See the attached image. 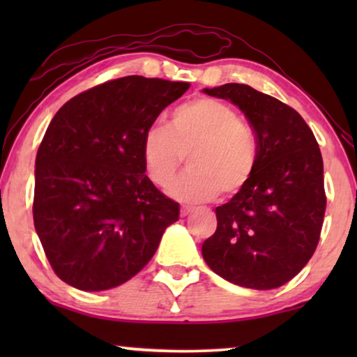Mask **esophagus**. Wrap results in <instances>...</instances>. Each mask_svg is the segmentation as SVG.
Masks as SVG:
<instances>
[{"mask_svg": "<svg viewBox=\"0 0 357 357\" xmlns=\"http://www.w3.org/2000/svg\"><path fill=\"white\" fill-rule=\"evenodd\" d=\"M192 206H182V211H180V213H182V216H188V214L190 213H192Z\"/></svg>", "mask_w": 357, "mask_h": 357, "instance_id": "obj_1", "label": "esophagus"}]
</instances>
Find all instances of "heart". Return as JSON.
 <instances>
[{"label": "heart", "mask_w": 357, "mask_h": 357, "mask_svg": "<svg viewBox=\"0 0 357 357\" xmlns=\"http://www.w3.org/2000/svg\"><path fill=\"white\" fill-rule=\"evenodd\" d=\"M185 154L190 169L170 195L185 203L204 202L219 190L234 195L245 187L257 165V141L236 110L203 97L177 107L167 128L154 125L143 136L144 172L160 188L172 183Z\"/></svg>", "instance_id": "b5f03b06"}]
</instances>
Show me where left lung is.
Returning <instances> with one entry per match:
<instances>
[{
    "label": "left lung",
    "mask_w": 357,
    "mask_h": 357,
    "mask_svg": "<svg viewBox=\"0 0 357 357\" xmlns=\"http://www.w3.org/2000/svg\"><path fill=\"white\" fill-rule=\"evenodd\" d=\"M204 94L241 109L257 138L248 183L216 208L218 229L203 242L206 265L248 289H275L314 255L324 224V160L314 133L289 105L247 84Z\"/></svg>",
    "instance_id": "left-lung-1"
}]
</instances>
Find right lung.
I'll return each instance as SVG.
<instances>
[{
	"label": "right lung",
	"instance_id": "1",
	"mask_svg": "<svg viewBox=\"0 0 357 357\" xmlns=\"http://www.w3.org/2000/svg\"><path fill=\"white\" fill-rule=\"evenodd\" d=\"M188 82L126 76L68 100L36 158L33 226L76 289L123 284L148 265L180 206L144 175L141 143Z\"/></svg>",
	"mask_w": 357,
	"mask_h": 357
}]
</instances>
